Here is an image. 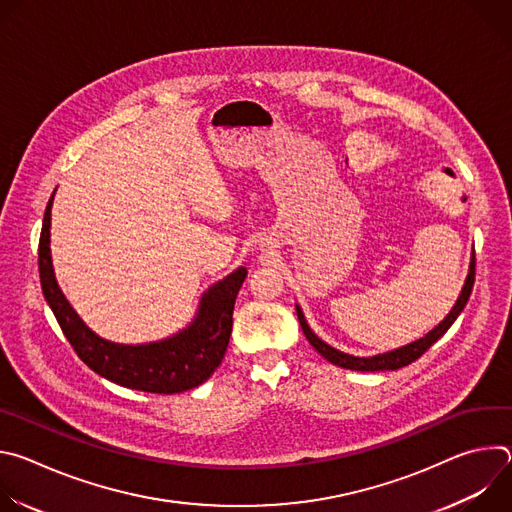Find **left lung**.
<instances>
[{"mask_svg":"<svg viewBox=\"0 0 512 512\" xmlns=\"http://www.w3.org/2000/svg\"><path fill=\"white\" fill-rule=\"evenodd\" d=\"M474 275H476V261L472 257L470 261V269H468V277L464 281V287H462V294L458 298V302L454 304L452 312L437 324L431 332H427L423 338L407 344V346H401L397 350H391V352H385V354H377V356H352V354H346L342 350H336L334 346L326 344L322 338H318L312 328L308 326L306 318H304V312L300 306H296V312H298V320H300V326L308 338V342L318 350V354H322L328 362L336 364V367H342V369H350V371H362V373H375V371H397V369H403L407 367V364H411L413 360H417L433 342L440 340L448 330L450 326L456 322V318L460 316V312L464 310V306L468 304V298L472 294V287H474Z\"/></svg>","mask_w":512,"mask_h":512,"instance_id":"1","label":"left lung"}]
</instances>
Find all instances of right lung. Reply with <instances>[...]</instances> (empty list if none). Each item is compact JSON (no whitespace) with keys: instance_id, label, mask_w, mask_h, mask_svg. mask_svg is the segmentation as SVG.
I'll use <instances>...</instances> for the list:
<instances>
[{"instance_id":"right-lung-1","label":"right lung","mask_w":512,"mask_h":512,"mask_svg":"<svg viewBox=\"0 0 512 512\" xmlns=\"http://www.w3.org/2000/svg\"><path fill=\"white\" fill-rule=\"evenodd\" d=\"M48 200L38 247L42 294L52 308L66 340L91 371L127 389L174 395L202 385L225 358L233 310L247 269L239 267L223 281L204 291L196 318L178 334L150 344H117L97 336L70 308L60 291L50 257V210Z\"/></svg>"}]
</instances>
